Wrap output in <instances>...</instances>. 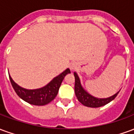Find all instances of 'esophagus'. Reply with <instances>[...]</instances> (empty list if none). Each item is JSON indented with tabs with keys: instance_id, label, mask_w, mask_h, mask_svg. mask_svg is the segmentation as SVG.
Wrapping results in <instances>:
<instances>
[{
	"instance_id": "1",
	"label": "esophagus",
	"mask_w": 134,
	"mask_h": 134,
	"mask_svg": "<svg viewBox=\"0 0 134 134\" xmlns=\"http://www.w3.org/2000/svg\"><path fill=\"white\" fill-rule=\"evenodd\" d=\"M70 69L72 70H74L76 69V64H72L70 65Z\"/></svg>"
}]
</instances>
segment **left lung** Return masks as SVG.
<instances>
[{"label": "left lung", "mask_w": 134, "mask_h": 134, "mask_svg": "<svg viewBox=\"0 0 134 134\" xmlns=\"http://www.w3.org/2000/svg\"><path fill=\"white\" fill-rule=\"evenodd\" d=\"M74 76L75 79V93L76 97L77 100L85 106L90 107V108H98V107L103 106L110 103V101H112L113 99H115V98L119 93L118 92L117 93H115V95L107 98H98L96 97H93V96H91L87 92H86L84 90V88L82 87L81 82H80L77 74L74 72Z\"/></svg>", "instance_id": "8db88e82"}]
</instances>
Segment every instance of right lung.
<instances>
[{"label":"right lung","instance_id":"1","mask_svg":"<svg viewBox=\"0 0 134 134\" xmlns=\"http://www.w3.org/2000/svg\"><path fill=\"white\" fill-rule=\"evenodd\" d=\"M69 73H70V69H67L59 75L54 77L46 86L35 90H27L20 87L12 80L10 75L9 74L8 75H9L10 83L12 85L13 89L16 94L22 100L31 105H44L49 103L51 101H52L55 98V97L58 93L62 82L64 80V77Z\"/></svg>","mask_w":134,"mask_h":134}]
</instances>
